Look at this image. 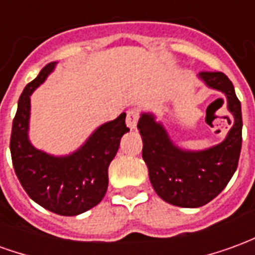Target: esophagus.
Returning a JSON list of instances; mask_svg holds the SVG:
<instances>
[{
    "label": "esophagus",
    "mask_w": 255,
    "mask_h": 255,
    "mask_svg": "<svg viewBox=\"0 0 255 255\" xmlns=\"http://www.w3.org/2000/svg\"><path fill=\"white\" fill-rule=\"evenodd\" d=\"M139 120V113L136 111H131L127 112V126L129 129H133V128H136V124H138Z\"/></svg>",
    "instance_id": "esophagus-1"
}]
</instances>
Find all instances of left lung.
<instances>
[{"label": "left lung", "mask_w": 255, "mask_h": 255, "mask_svg": "<svg viewBox=\"0 0 255 255\" xmlns=\"http://www.w3.org/2000/svg\"><path fill=\"white\" fill-rule=\"evenodd\" d=\"M199 78L227 95L235 119L221 143L202 151H186L172 143L151 115L143 113L138 123L150 183L158 197L180 208H199L217 197L235 173L242 149V108L234 84L223 72L202 71Z\"/></svg>", "instance_id": "obj_1"}]
</instances>
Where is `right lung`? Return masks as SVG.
I'll return each instance as SVG.
<instances>
[{
  "label": "right lung",
  "mask_w": 255,
  "mask_h": 255,
  "mask_svg": "<svg viewBox=\"0 0 255 255\" xmlns=\"http://www.w3.org/2000/svg\"><path fill=\"white\" fill-rule=\"evenodd\" d=\"M54 65L49 63L42 68L20 95L12 124L10 154L16 176L32 201L60 216H76L94 208L105 197L108 168L129 128L126 126V113H122L116 120L101 126L73 154L53 157L35 149L27 135L30 95Z\"/></svg>",
  "instance_id": "1"
}]
</instances>
